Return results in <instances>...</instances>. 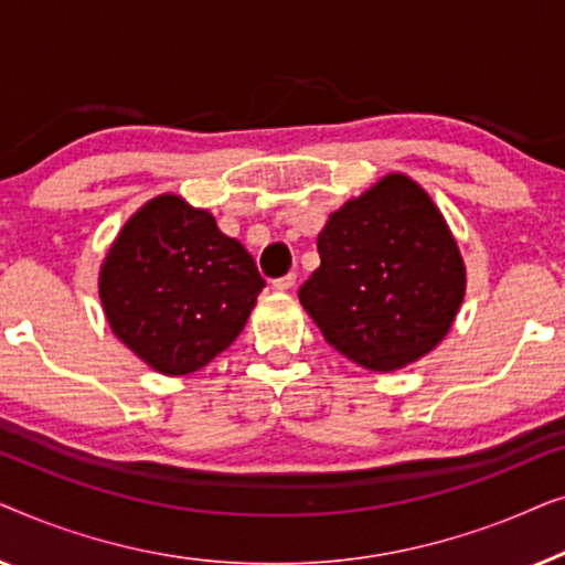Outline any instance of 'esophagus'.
I'll return each mask as SVG.
<instances>
[{
	"mask_svg": "<svg viewBox=\"0 0 565 565\" xmlns=\"http://www.w3.org/2000/svg\"><path fill=\"white\" fill-rule=\"evenodd\" d=\"M292 285H296V275H282V277H277V280L273 282V288L285 292V290H290Z\"/></svg>",
	"mask_w": 565,
	"mask_h": 565,
	"instance_id": "1",
	"label": "esophagus"
}]
</instances>
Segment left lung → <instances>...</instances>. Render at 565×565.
Listing matches in <instances>:
<instances>
[{
    "mask_svg": "<svg viewBox=\"0 0 565 565\" xmlns=\"http://www.w3.org/2000/svg\"><path fill=\"white\" fill-rule=\"evenodd\" d=\"M321 267L298 298L347 360L393 373L447 337L466 298V262L445 215L412 177L391 172L329 215Z\"/></svg>",
    "mask_w": 565,
    "mask_h": 565,
    "instance_id": "left-lung-1",
    "label": "left lung"
}]
</instances>
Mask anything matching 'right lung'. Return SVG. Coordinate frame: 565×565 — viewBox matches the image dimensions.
Segmentation results:
<instances>
[{
	"label": "right lung",
	"mask_w": 565,
	"mask_h": 565,
	"mask_svg": "<svg viewBox=\"0 0 565 565\" xmlns=\"http://www.w3.org/2000/svg\"><path fill=\"white\" fill-rule=\"evenodd\" d=\"M262 288L252 254L172 192L130 215L99 267L113 334L161 375H190L228 350Z\"/></svg>",
	"instance_id": "right-lung-1"
}]
</instances>
